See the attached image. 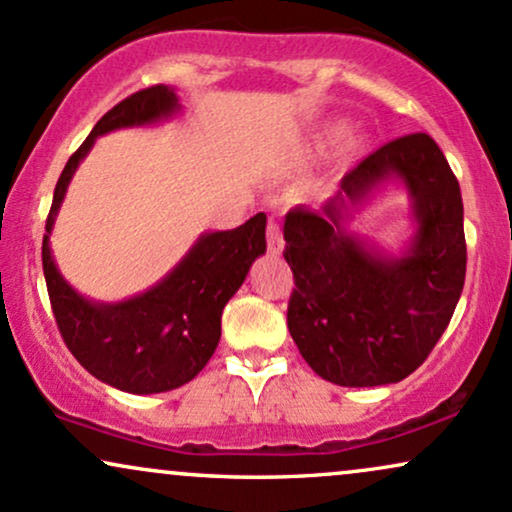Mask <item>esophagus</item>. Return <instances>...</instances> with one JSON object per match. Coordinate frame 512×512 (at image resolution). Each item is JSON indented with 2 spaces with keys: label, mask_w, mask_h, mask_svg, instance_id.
<instances>
[{
  "label": "esophagus",
  "mask_w": 512,
  "mask_h": 512,
  "mask_svg": "<svg viewBox=\"0 0 512 512\" xmlns=\"http://www.w3.org/2000/svg\"><path fill=\"white\" fill-rule=\"evenodd\" d=\"M266 234H268V251H270V254H273V256H280L282 249H285V239H282L280 225H278V222H275L273 218L268 220V230H266Z\"/></svg>",
  "instance_id": "esophagus-1"
}]
</instances>
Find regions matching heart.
Returning <instances> with one entry per match:
<instances>
[{
  "label": "heart",
  "mask_w": 512,
  "mask_h": 512,
  "mask_svg": "<svg viewBox=\"0 0 512 512\" xmlns=\"http://www.w3.org/2000/svg\"><path fill=\"white\" fill-rule=\"evenodd\" d=\"M340 136H342V126H330L326 134H323L321 148H326L328 143L338 141ZM362 148H364V136L352 134V136L345 138V143H342V155H345V158H354V155H357Z\"/></svg>",
  "instance_id": "1"
}]
</instances>
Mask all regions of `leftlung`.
Masks as SVG:
<instances>
[{
    "label": "left lung",
    "mask_w": 512,
    "mask_h": 512,
    "mask_svg": "<svg viewBox=\"0 0 512 512\" xmlns=\"http://www.w3.org/2000/svg\"><path fill=\"white\" fill-rule=\"evenodd\" d=\"M399 181L418 232L400 257L346 230L383 183ZM294 273L287 328L306 364L335 386L371 388L424 364L453 318L465 285L460 184L429 134L395 138L347 172L321 208L285 218Z\"/></svg>",
    "instance_id": "8db88e82"
}]
</instances>
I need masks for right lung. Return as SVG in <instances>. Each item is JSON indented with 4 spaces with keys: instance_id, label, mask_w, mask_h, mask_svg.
<instances>
[{
    "instance_id": "1",
    "label": "right lung",
    "mask_w": 512,
    "mask_h": 512,
    "mask_svg": "<svg viewBox=\"0 0 512 512\" xmlns=\"http://www.w3.org/2000/svg\"><path fill=\"white\" fill-rule=\"evenodd\" d=\"M179 110L170 86L138 90L114 105L66 162L42 237V270L66 347L88 374L134 395L165 393L198 376L220 342L222 309L242 287L251 263L266 254V215L258 213L234 230L201 234L165 278L124 302H93L59 273L50 249L54 218L95 138L158 124Z\"/></svg>"
}]
</instances>
